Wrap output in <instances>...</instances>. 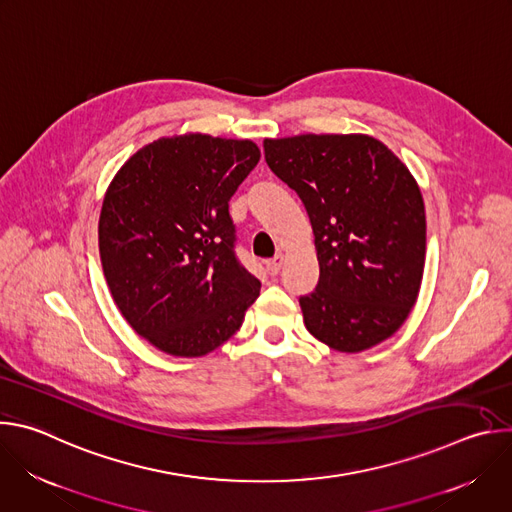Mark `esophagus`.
Segmentation results:
<instances>
[{"mask_svg":"<svg viewBox=\"0 0 512 512\" xmlns=\"http://www.w3.org/2000/svg\"><path fill=\"white\" fill-rule=\"evenodd\" d=\"M281 265H283V255H275L273 259L267 261V273H269V275H277L279 269H281Z\"/></svg>","mask_w":512,"mask_h":512,"instance_id":"1","label":"esophagus"}]
</instances>
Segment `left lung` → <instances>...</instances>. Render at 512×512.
I'll use <instances>...</instances> for the list:
<instances>
[{"label":"left lung","mask_w":512,"mask_h":512,"mask_svg":"<svg viewBox=\"0 0 512 512\" xmlns=\"http://www.w3.org/2000/svg\"><path fill=\"white\" fill-rule=\"evenodd\" d=\"M263 150L312 223L320 279L300 298L310 334L338 352L393 336L425 263V206L407 166L362 133L265 139Z\"/></svg>","instance_id":"left-lung-1"}]
</instances>
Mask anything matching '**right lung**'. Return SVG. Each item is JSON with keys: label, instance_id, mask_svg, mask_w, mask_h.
I'll list each match as a JSON object with an SVG mask.
<instances>
[{"label": "right lung", "instance_id": "add662e5", "mask_svg": "<svg viewBox=\"0 0 512 512\" xmlns=\"http://www.w3.org/2000/svg\"><path fill=\"white\" fill-rule=\"evenodd\" d=\"M249 139L162 137L133 154L107 188L99 251L129 326L172 356L227 342L261 281L235 253L229 200L257 166Z\"/></svg>", "mask_w": 512, "mask_h": 512}]
</instances>
